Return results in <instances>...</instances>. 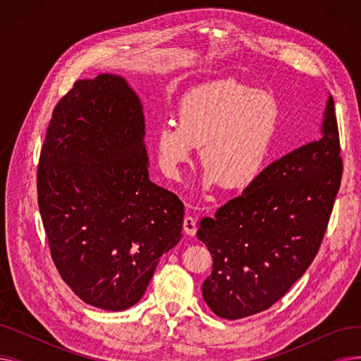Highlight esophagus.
Instances as JSON below:
<instances>
[{"label": "esophagus", "instance_id": "esophagus-1", "mask_svg": "<svg viewBox=\"0 0 361 361\" xmlns=\"http://www.w3.org/2000/svg\"><path fill=\"white\" fill-rule=\"evenodd\" d=\"M183 226H184V233H185L187 235H190V237L196 235V231H197V228H196V219H195L192 215H187V216L184 218Z\"/></svg>", "mask_w": 361, "mask_h": 361}]
</instances>
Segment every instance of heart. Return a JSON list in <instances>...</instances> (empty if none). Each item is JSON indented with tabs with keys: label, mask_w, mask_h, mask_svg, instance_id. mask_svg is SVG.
<instances>
[{
	"label": "heart",
	"mask_w": 361,
	"mask_h": 361,
	"mask_svg": "<svg viewBox=\"0 0 361 361\" xmlns=\"http://www.w3.org/2000/svg\"><path fill=\"white\" fill-rule=\"evenodd\" d=\"M279 121L281 105L271 92L235 80L202 85L181 101L178 121L169 120L157 131L159 166L166 177L180 178L202 146L203 192L224 183L247 187L268 164Z\"/></svg>",
	"instance_id": "b5f03b06"
}]
</instances>
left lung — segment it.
Returning <instances> with one entry per match:
<instances>
[{
  "mask_svg": "<svg viewBox=\"0 0 361 361\" xmlns=\"http://www.w3.org/2000/svg\"><path fill=\"white\" fill-rule=\"evenodd\" d=\"M339 152L329 94L319 140L272 162L214 218H202L197 238L214 260L202 291L216 316L235 320L269 309L310 267L339 190Z\"/></svg>",
  "mask_w": 361,
  "mask_h": 361,
  "instance_id": "left-lung-1",
  "label": "left lung"
}]
</instances>
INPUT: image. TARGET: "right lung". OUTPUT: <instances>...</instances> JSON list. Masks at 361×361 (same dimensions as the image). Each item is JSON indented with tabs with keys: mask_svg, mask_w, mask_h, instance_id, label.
Masks as SVG:
<instances>
[{
	"mask_svg": "<svg viewBox=\"0 0 361 361\" xmlns=\"http://www.w3.org/2000/svg\"><path fill=\"white\" fill-rule=\"evenodd\" d=\"M37 203L52 260L74 294L109 312L135 306L181 240L184 204L149 180L143 106L121 75L78 80L55 106Z\"/></svg>",
	"mask_w": 361,
	"mask_h": 361,
	"instance_id": "1",
	"label": "right lung"
}]
</instances>
